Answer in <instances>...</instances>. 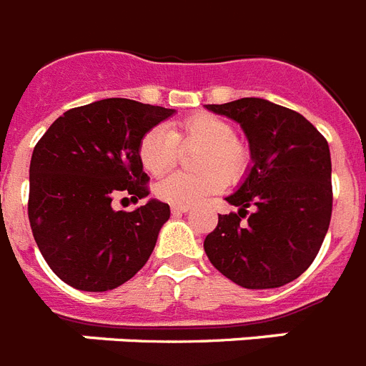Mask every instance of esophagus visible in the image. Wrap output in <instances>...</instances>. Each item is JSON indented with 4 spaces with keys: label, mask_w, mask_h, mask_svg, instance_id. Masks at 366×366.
Listing matches in <instances>:
<instances>
[{
    "label": "esophagus",
    "mask_w": 366,
    "mask_h": 366,
    "mask_svg": "<svg viewBox=\"0 0 366 366\" xmlns=\"http://www.w3.org/2000/svg\"><path fill=\"white\" fill-rule=\"evenodd\" d=\"M190 209V205H172V213L174 214H183Z\"/></svg>",
    "instance_id": "1"
}]
</instances>
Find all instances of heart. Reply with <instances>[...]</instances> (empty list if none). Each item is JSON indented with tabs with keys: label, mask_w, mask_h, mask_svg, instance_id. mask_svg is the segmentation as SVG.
<instances>
[{
	"label": "heart",
	"mask_w": 366,
	"mask_h": 366,
	"mask_svg": "<svg viewBox=\"0 0 366 366\" xmlns=\"http://www.w3.org/2000/svg\"><path fill=\"white\" fill-rule=\"evenodd\" d=\"M177 146H198L194 174H172L155 185V194L172 205H192L237 181L246 170L248 155L224 118L198 112L167 127L157 126L139 142V159L152 176H161L174 164Z\"/></svg>",
	"instance_id": "b5f03b06"
}]
</instances>
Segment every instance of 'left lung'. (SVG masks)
I'll return each instance as SVG.
<instances>
[{"label":"left lung","instance_id":"8db88e82","mask_svg":"<svg viewBox=\"0 0 366 366\" xmlns=\"http://www.w3.org/2000/svg\"><path fill=\"white\" fill-rule=\"evenodd\" d=\"M237 122L252 164L204 240L209 261L244 289H276L302 276L317 257L332 220L330 146L300 112L263 98L205 105ZM254 213L239 224L245 209Z\"/></svg>","mask_w":366,"mask_h":366}]
</instances>
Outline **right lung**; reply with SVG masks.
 Returning <instances> with one entry per match:
<instances>
[{
  "instance_id": "obj_1",
  "label": "right lung",
  "mask_w": 366,
  "mask_h": 366,
  "mask_svg": "<svg viewBox=\"0 0 366 366\" xmlns=\"http://www.w3.org/2000/svg\"><path fill=\"white\" fill-rule=\"evenodd\" d=\"M164 109L107 98L66 111L34 146L29 167V222L40 254L74 289L103 292L144 267L170 207L149 198L114 211L112 198L149 194L139 142L170 118Z\"/></svg>"
}]
</instances>
